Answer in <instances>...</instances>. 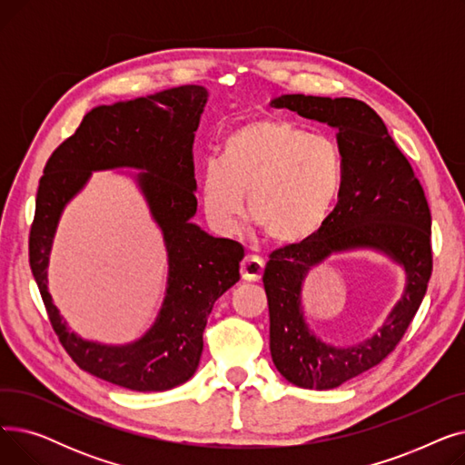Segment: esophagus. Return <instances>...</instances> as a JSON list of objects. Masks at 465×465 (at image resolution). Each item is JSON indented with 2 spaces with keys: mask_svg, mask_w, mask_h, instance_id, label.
Segmentation results:
<instances>
[{
  "mask_svg": "<svg viewBox=\"0 0 465 465\" xmlns=\"http://www.w3.org/2000/svg\"><path fill=\"white\" fill-rule=\"evenodd\" d=\"M263 267L265 263L260 256H247L241 262V277L249 282H256L263 275Z\"/></svg>",
  "mask_w": 465,
  "mask_h": 465,
  "instance_id": "obj_1",
  "label": "esophagus"
}]
</instances>
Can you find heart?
<instances>
[{
    "label": "heart",
    "mask_w": 465,
    "mask_h": 465,
    "mask_svg": "<svg viewBox=\"0 0 465 465\" xmlns=\"http://www.w3.org/2000/svg\"><path fill=\"white\" fill-rule=\"evenodd\" d=\"M343 186V156L322 135L279 116L241 122L205 160L200 198L209 224L233 233L245 213L275 245L292 247L319 233Z\"/></svg>",
    "instance_id": "b5f03b06"
}]
</instances>
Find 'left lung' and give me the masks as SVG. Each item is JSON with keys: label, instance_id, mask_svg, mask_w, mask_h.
Instances as JSON below:
<instances>
[{"label": "left lung", "instance_id": "left-lung-1", "mask_svg": "<svg viewBox=\"0 0 465 465\" xmlns=\"http://www.w3.org/2000/svg\"><path fill=\"white\" fill-rule=\"evenodd\" d=\"M272 107L335 128L343 156V186L324 228L300 245L275 251L263 273L277 371L300 388L331 390L381 363L417 314L431 275V214L411 163L368 104L282 94ZM351 250H375L398 262L406 288L377 334L358 346L335 348L308 328L301 294L314 266Z\"/></svg>", "mask_w": 465, "mask_h": 465}]
</instances>
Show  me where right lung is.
<instances>
[{
  "label": "right lung",
  "instance_id": "right-lung-1",
  "mask_svg": "<svg viewBox=\"0 0 465 465\" xmlns=\"http://www.w3.org/2000/svg\"><path fill=\"white\" fill-rule=\"evenodd\" d=\"M207 97V88L184 84L92 109L48 158L37 188L30 265L48 319L81 370L135 392H163L195 373L207 316L239 281L245 256L237 241L213 237L190 220L198 209L192 144ZM109 168L142 171L130 175L168 252V286L157 321L126 346L97 344L71 332L47 292L45 273L63 209L94 170Z\"/></svg>",
  "mask_w": 465,
  "mask_h": 465
}]
</instances>
